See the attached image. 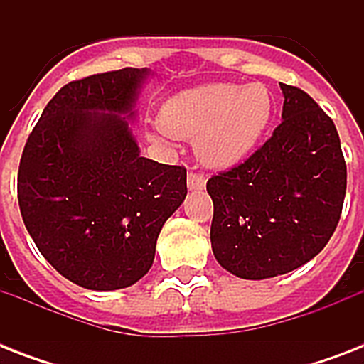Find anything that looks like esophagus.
Masks as SVG:
<instances>
[{
  "label": "esophagus",
  "mask_w": 364,
  "mask_h": 364,
  "mask_svg": "<svg viewBox=\"0 0 364 364\" xmlns=\"http://www.w3.org/2000/svg\"><path fill=\"white\" fill-rule=\"evenodd\" d=\"M187 185L191 191H202L205 187V176L198 171H191L187 177Z\"/></svg>",
  "instance_id": "obj_1"
}]
</instances>
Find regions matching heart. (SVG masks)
I'll return each instance as SVG.
<instances>
[{"label": "heart", "mask_w": 364, "mask_h": 364, "mask_svg": "<svg viewBox=\"0 0 364 364\" xmlns=\"http://www.w3.org/2000/svg\"><path fill=\"white\" fill-rule=\"evenodd\" d=\"M272 111L264 85L215 82L168 100L160 111V126L171 137H194L202 162L227 168L253 151L270 124Z\"/></svg>", "instance_id": "b5f03b06"}]
</instances>
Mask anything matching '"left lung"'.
Returning <instances> with one entry per match:
<instances>
[{
  "mask_svg": "<svg viewBox=\"0 0 364 364\" xmlns=\"http://www.w3.org/2000/svg\"><path fill=\"white\" fill-rule=\"evenodd\" d=\"M279 87L283 121L270 139L205 185L213 255L243 279L282 276L314 259L344 205L348 170L333 119L299 87Z\"/></svg>",
  "mask_w": 364,
  "mask_h": 364,
  "instance_id": "left-lung-1",
  "label": "left lung"
}]
</instances>
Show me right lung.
<instances>
[{"label":"right lung","mask_w":364,"mask_h":364,"mask_svg":"<svg viewBox=\"0 0 364 364\" xmlns=\"http://www.w3.org/2000/svg\"><path fill=\"white\" fill-rule=\"evenodd\" d=\"M147 70L71 81L33 126L18 205L37 249L85 289L130 287L149 272L162 225L187 196V170L139 156L128 130Z\"/></svg>","instance_id":"right-lung-1"}]
</instances>
